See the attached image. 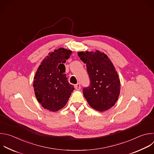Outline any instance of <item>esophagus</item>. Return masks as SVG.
Wrapping results in <instances>:
<instances>
[{
  "instance_id": "esophagus-1",
  "label": "esophagus",
  "mask_w": 154,
  "mask_h": 154,
  "mask_svg": "<svg viewBox=\"0 0 154 154\" xmlns=\"http://www.w3.org/2000/svg\"><path fill=\"white\" fill-rule=\"evenodd\" d=\"M75 89H77V90H80V89H81V86H80V83L76 84V85H75Z\"/></svg>"
}]
</instances>
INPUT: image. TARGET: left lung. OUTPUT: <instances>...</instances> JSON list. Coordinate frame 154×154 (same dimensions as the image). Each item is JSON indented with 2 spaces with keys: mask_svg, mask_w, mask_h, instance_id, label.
Masks as SVG:
<instances>
[{
  "mask_svg": "<svg viewBox=\"0 0 154 154\" xmlns=\"http://www.w3.org/2000/svg\"><path fill=\"white\" fill-rule=\"evenodd\" d=\"M80 60L86 64L90 85L84 88L83 95L91 108L104 112L114 106L120 92L117 72L106 54L95 52H78Z\"/></svg>",
  "mask_w": 154,
  "mask_h": 154,
  "instance_id": "8db88e82",
  "label": "left lung"
}]
</instances>
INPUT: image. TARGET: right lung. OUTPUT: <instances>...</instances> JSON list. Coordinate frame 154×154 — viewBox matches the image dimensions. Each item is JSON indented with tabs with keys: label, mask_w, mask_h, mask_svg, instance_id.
<instances>
[{
	"label": "right lung",
	"mask_w": 154,
	"mask_h": 154,
	"mask_svg": "<svg viewBox=\"0 0 154 154\" xmlns=\"http://www.w3.org/2000/svg\"><path fill=\"white\" fill-rule=\"evenodd\" d=\"M71 53L72 51L63 48L49 53L35 74L33 87L37 100L51 112L63 108L74 89L68 81L63 64Z\"/></svg>",
	"instance_id": "right-lung-1"
}]
</instances>
